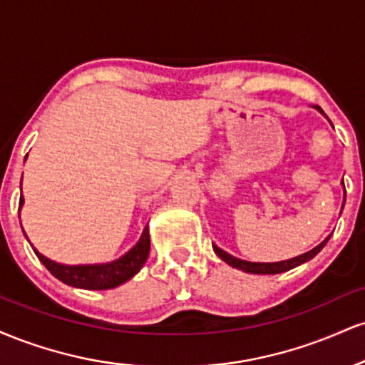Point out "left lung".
I'll return each instance as SVG.
<instances>
[{"label":"left lung","instance_id":"left-lung-1","mask_svg":"<svg viewBox=\"0 0 365 365\" xmlns=\"http://www.w3.org/2000/svg\"><path fill=\"white\" fill-rule=\"evenodd\" d=\"M317 110L321 111V108H317ZM329 240V237L326 238L324 242H321L319 245L316 247V249L309 250L307 254H302L299 255V257H293V259H288V261H282V262H249V261H240V259L233 257V255H230L228 252H225V250H221L220 247L212 245V249H215V252L220 255L221 259L226 264H230V266L237 267V269H242L245 271V273H254V274H276V273H284V271L292 269V267L295 266H300V264L311 261L316 254L321 252L322 247L326 245V242Z\"/></svg>","mask_w":365,"mask_h":365}]
</instances>
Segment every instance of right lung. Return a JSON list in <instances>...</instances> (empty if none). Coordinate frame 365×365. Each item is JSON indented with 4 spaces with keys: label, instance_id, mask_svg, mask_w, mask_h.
<instances>
[{
    "label": "right lung",
    "instance_id": "1",
    "mask_svg": "<svg viewBox=\"0 0 365 365\" xmlns=\"http://www.w3.org/2000/svg\"><path fill=\"white\" fill-rule=\"evenodd\" d=\"M24 204V197H20V206ZM150 249L149 228L145 226L140 240L118 261L108 264H92V266H65L58 264L51 259L44 257L34 249L39 261L44 264L46 269L51 273L54 278L75 288H86V290H110V288L118 287V284L128 282L133 274L140 271L144 262L148 261Z\"/></svg>",
    "mask_w": 365,
    "mask_h": 365
}]
</instances>
